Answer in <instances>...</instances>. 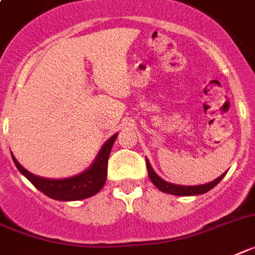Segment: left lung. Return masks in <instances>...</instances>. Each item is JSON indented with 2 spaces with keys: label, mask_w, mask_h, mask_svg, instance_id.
<instances>
[{
  "label": "left lung",
  "mask_w": 255,
  "mask_h": 255,
  "mask_svg": "<svg viewBox=\"0 0 255 255\" xmlns=\"http://www.w3.org/2000/svg\"><path fill=\"white\" fill-rule=\"evenodd\" d=\"M146 165L147 170H148V176H150V180L152 181V184L156 186L159 190H161L163 193H168V194H173V195H180V197H188V195H199V194H205L208 190H211L212 188H215L216 185L222 181V178L226 176V173H223L220 177H218L216 180L208 182V184L203 185H195V186H182V185H176V184H170V182H167L164 181L163 178L159 177L155 170L151 167L150 161L146 159Z\"/></svg>",
  "instance_id": "1"
}]
</instances>
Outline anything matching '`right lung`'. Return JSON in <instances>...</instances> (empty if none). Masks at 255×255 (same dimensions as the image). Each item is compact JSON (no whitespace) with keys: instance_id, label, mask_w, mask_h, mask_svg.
Wrapping results in <instances>:
<instances>
[{"instance_id":"add662e5","label":"right lung","mask_w":255,"mask_h":255,"mask_svg":"<svg viewBox=\"0 0 255 255\" xmlns=\"http://www.w3.org/2000/svg\"><path fill=\"white\" fill-rule=\"evenodd\" d=\"M116 138H117V134L111 136L103 144L98 156L88 169L79 174H75L73 177L61 178V180L35 176L33 173L24 169L14 157V155H11V157L19 172L24 174V177L28 178L29 182L35 188L43 191L44 194L48 195L49 198L56 199V201H81V199L90 198V197L95 195L104 186L105 180H107L109 153L112 151V146Z\"/></svg>"}]
</instances>
